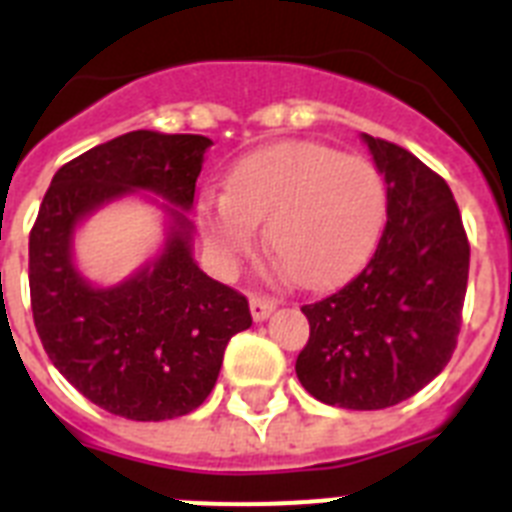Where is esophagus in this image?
<instances>
[{"mask_svg": "<svg viewBox=\"0 0 512 512\" xmlns=\"http://www.w3.org/2000/svg\"><path fill=\"white\" fill-rule=\"evenodd\" d=\"M277 308V300L264 298V295H251V316L253 321H266L272 316V310Z\"/></svg>", "mask_w": 512, "mask_h": 512, "instance_id": "obj_1", "label": "esophagus"}]
</instances>
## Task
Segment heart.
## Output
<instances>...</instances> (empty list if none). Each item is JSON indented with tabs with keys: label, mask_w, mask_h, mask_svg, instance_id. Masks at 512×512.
I'll use <instances>...</instances> for the list:
<instances>
[{
	"label": "heart",
	"mask_w": 512,
	"mask_h": 512,
	"mask_svg": "<svg viewBox=\"0 0 512 512\" xmlns=\"http://www.w3.org/2000/svg\"><path fill=\"white\" fill-rule=\"evenodd\" d=\"M381 170L316 142L251 152L227 176V191L199 199V222L220 259H233L266 222V243L290 277L326 287L355 274L386 222Z\"/></svg>",
	"instance_id": "b5f03b06"
}]
</instances>
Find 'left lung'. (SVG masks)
Here are the masks:
<instances>
[{"label": "left lung", "instance_id": "8db88e82", "mask_svg": "<svg viewBox=\"0 0 512 512\" xmlns=\"http://www.w3.org/2000/svg\"><path fill=\"white\" fill-rule=\"evenodd\" d=\"M386 178V227L360 274L303 305L310 336L295 373L342 409H386L448 365L461 331L469 238L448 183L419 157L362 134Z\"/></svg>", "mask_w": 512, "mask_h": 512}]
</instances>
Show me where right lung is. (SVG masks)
Masks as SVG:
<instances>
[{"mask_svg":"<svg viewBox=\"0 0 512 512\" xmlns=\"http://www.w3.org/2000/svg\"><path fill=\"white\" fill-rule=\"evenodd\" d=\"M212 139L129 131L56 170L30 230V308L48 360L77 391L137 422L202 406L227 342L251 326L246 295L196 266L186 209ZM152 190L174 204L161 256L116 288H93L71 264L73 227L103 203ZM182 209L178 210L177 207Z\"/></svg>","mask_w":512,"mask_h":512,"instance_id":"obj_1","label":"right lung"}]
</instances>
